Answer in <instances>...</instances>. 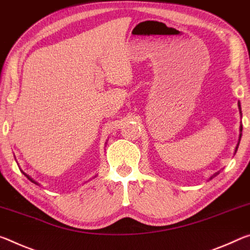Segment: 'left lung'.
<instances>
[{
    "label": "left lung",
    "instance_id": "1",
    "mask_svg": "<svg viewBox=\"0 0 250 250\" xmlns=\"http://www.w3.org/2000/svg\"><path fill=\"white\" fill-rule=\"evenodd\" d=\"M238 107H239V113H240V115H241V107H240V103H239V102H238ZM241 130H243V126H241V125H240V134H239V142H240V138H241ZM239 142H238V144H237V146H236L235 153L237 152V148H238ZM219 171H220V170H218V171H216V173H215L214 175H211V176H210V177H209V181H210V179H212V178H214V177H215V176H217V175L219 174Z\"/></svg>",
    "mask_w": 250,
    "mask_h": 250
}]
</instances>
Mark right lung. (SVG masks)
I'll return each mask as SVG.
<instances>
[{
  "mask_svg": "<svg viewBox=\"0 0 250 250\" xmlns=\"http://www.w3.org/2000/svg\"><path fill=\"white\" fill-rule=\"evenodd\" d=\"M22 173H23L24 175H25V176H26V177H27L28 179H30V181H31L32 183H34V184H36V185H40V184H39L38 182H35V181H34V179H33L32 177H30V176H28L27 174H25V173H24V171H22ZM95 177H96V175H95V176H94V177H93V178H95Z\"/></svg>",
  "mask_w": 250,
  "mask_h": 250,
  "instance_id": "right-lung-1",
  "label": "right lung"
}]
</instances>
